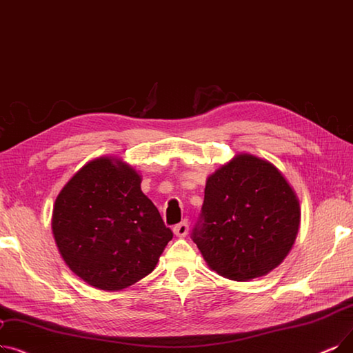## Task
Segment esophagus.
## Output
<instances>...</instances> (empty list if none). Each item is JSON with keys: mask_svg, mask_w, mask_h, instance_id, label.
Instances as JSON below:
<instances>
[{"mask_svg": "<svg viewBox=\"0 0 353 353\" xmlns=\"http://www.w3.org/2000/svg\"><path fill=\"white\" fill-rule=\"evenodd\" d=\"M173 232H174L176 236H180V238L181 236H186L188 232H189V222L188 221H183V222L174 225Z\"/></svg>", "mask_w": 353, "mask_h": 353, "instance_id": "1", "label": "esophagus"}]
</instances>
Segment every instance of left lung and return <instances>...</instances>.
I'll list each match as a JSON object with an SVG mask.
<instances>
[{
    "mask_svg": "<svg viewBox=\"0 0 353 353\" xmlns=\"http://www.w3.org/2000/svg\"><path fill=\"white\" fill-rule=\"evenodd\" d=\"M299 226V199L279 168L238 154L208 177L192 239L213 271L248 281L283 263Z\"/></svg>",
    "mask_w": 353,
    "mask_h": 353,
    "instance_id": "8db88e82",
    "label": "left lung"
}]
</instances>
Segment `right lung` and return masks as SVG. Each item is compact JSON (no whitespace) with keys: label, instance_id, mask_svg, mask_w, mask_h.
Here are the masks:
<instances>
[{"label":"right lung","instance_id":"obj_1","mask_svg":"<svg viewBox=\"0 0 353 353\" xmlns=\"http://www.w3.org/2000/svg\"><path fill=\"white\" fill-rule=\"evenodd\" d=\"M134 168L111 157L85 164L59 193L52 229L68 267L89 285L118 291L156 268L173 238Z\"/></svg>","mask_w":353,"mask_h":353}]
</instances>
